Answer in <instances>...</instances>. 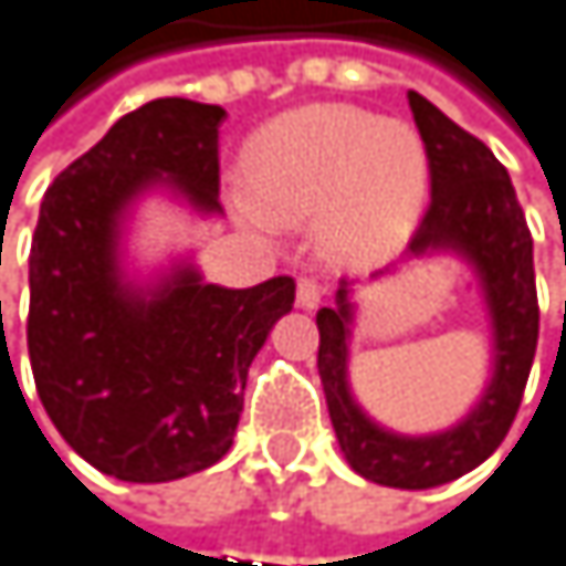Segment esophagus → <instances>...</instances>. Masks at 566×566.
I'll use <instances>...</instances> for the list:
<instances>
[{
  "label": "esophagus",
  "mask_w": 566,
  "mask_h": 566,
  "mask_svg": "<svg viewBox=\"0 0 566 566\" xmlns=\"http://www.w3.org/2000/svg\"><path fill=\"white\" fill-rule=\"evenodd\" d=\"M322 295H325V289H322V281L315 274H305L298 281V289H295V298H298L302 308H315L322 302Z\"/></svg>",
  "instance_id": "obj_1"
}]
</instances>
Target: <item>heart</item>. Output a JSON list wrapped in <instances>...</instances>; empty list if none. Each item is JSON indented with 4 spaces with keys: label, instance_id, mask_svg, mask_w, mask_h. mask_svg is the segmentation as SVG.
<instances>
[{
    "label": "heart",
    "instance_id": "b5f03b06",
    "mask_svg": "<svg viewBox=\"0 0 566 566\" xmlns=\"http://www.w3.org/2000/svg\"><path fill=\"white\" fill-rule=\"evenodd\" d=\"M251 197L241 211L261 224L315 218L332 258H369L412 228L426 190V147L412 127L358 106H302L268 124L244 154Z\"/></svg>",
    "mask_w": 566,
    "mask_h": 566
}]
</instances>
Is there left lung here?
Listing matches in <instances>:
<instances>
[{
	"instance_id": "1",
	"label": "left lung",
	"mask_w": 566,
	"mask_h": 566,
	"mask_svg": "<svg viewBox=\"0 0 566 566\" xmlns=\"http://www.w3.org/2000/svg\"><path fill=\"white\" fill-rule=\"evenodd\" d=\"M409 106L429 160V205L412 231L409 251L457 248L486 289L496 328V373L483 402L450 432L402 439L373 426L348 396V281L338 305L318 312V376L328 416L348 467L382 486L426 490L450 483L496 453L506 439L537 352L541 305L534 277V238L506 167L483 140L409 90Z\"/></svg>"
}]
</instances>
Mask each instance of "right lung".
I'll return each mask as SVG.
<instances>
[{"label":"right lung","mask_w":566,"mask_h":566,"mask_svg":"<svg viewBox=\"0 0 566 566\" xmlns=\"http://www.w3.org/2000/svg\"><path fill=\"white\" fill-rule=\"evenodd\" d=\"M221 106L160 96L119 116L46 190L29 251L25 342L35 392L99 473L167 483L214 467L234 442L248 369L295 281L205 285L180 271L150 302L116 281L113 228L157 174L218 211Z\"/></svg>","instance_id":"1"}]
</instances>
